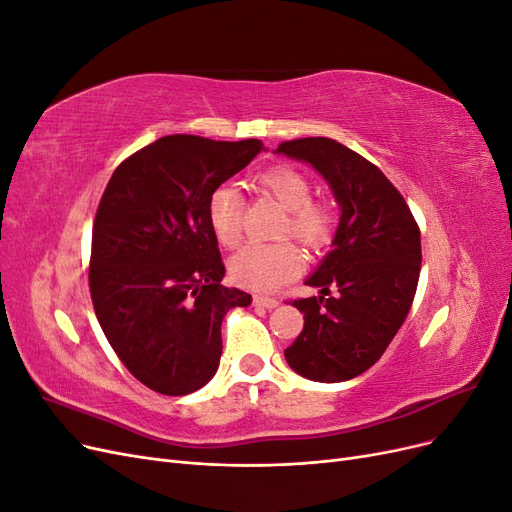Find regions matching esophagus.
Masks as SVG:
<instances>
[{
  "mask_svg": "<svg viewBox=\"0 0 512 512\" xmlns=\"http://www.w3.org/2000/svg\"><path fill=\"white\" fill-rule=\"evenodd\" d=\"M254 305L265 307V309H273V307L280 305V301H277L275 297H267V294H254Z\"/></svg>",
  "mask_w": 512,
  "mask_h": 512,
  "instance_id": "34e87169",
  "label": "esophagus"
}]
</instances>
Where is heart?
<instances>
[{
  "instance_id": "heart-1",
  "label": "heart",
  "mask_w": 512,
  "mask_h": 512,
  "mask_svg": "<svg viewBox=\"0 0 512 512\" xmlns=\"http://www.w3.org/2000/svg\"><path fill=\"white\" fill-rule=\"evenodd\" d=\"M258 188L286 209L280 237H294L305 250L320 252L329 247L337 232V209L324 198H312L314 179L301 168L277 164L256 177ZM207 220L228 250L243 239V198L232 185H220L209 196ZM303 269V254L288 239L247 245L230 260V277L239 286L269 292L294 280Z\"/></svg>"
}]
</instances>
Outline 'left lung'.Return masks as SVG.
<instances>
[{"mask_svg":"<svg viewBox=\"0 0 512 512\" xmlns=\"http://www.w3.org/2000/svg\"><path fill=\"white\" fill-rule=\"evenodd\" d=\"M329 181L342 207L333 250L305 282L320 297L297 299L303 331L284 350L307 380L344 382L374 365L404 324L421 273V230L382 170L324 136L277 147Z\"/></svg>","mask_w":512,"mask_h":512,"instance_id":"left-lung-1","label":"left lung"}]
</instances>
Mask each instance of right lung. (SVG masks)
I'll use <instances>...</instances> for the list:
<instances>
[{"label": "right lung", "mask_w": 512, "mask_h": 512, "mask_svg": "<svg viewBox=\"0 0 512 512\" xmlns=\"http://www.w3.org/2000/svg\"><path fill=\"white\" fill-rule=\"evenodd\" d=\"M260 149L256 138L162 136L123 160L100 198L91 303L119 361L151 391L179 397L205 386L220 365L224 316L252 301L220 284L207 203Z\"/></svg>", "instance_id": "obj_1"}]
</instances>
